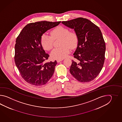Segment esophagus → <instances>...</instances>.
<instances>
[{
  "mask_svg": "<svg viewBox=\"0 0 122 122\" xmlns=\"http://www.w3.org/2000/svg\"><path fill=\"white\" fill-rule=\"evenodd\" d=\"M63 61V60H57V62H58V63H59V62L61 61Z\"/></svg>",
  "mask_w": 122,
  "mask_h": 122,
  "instance_id": "34e87169",
  "label": "esophagus"
}]
</instances>
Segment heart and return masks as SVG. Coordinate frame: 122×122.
<instances>
[{"label": "heart", "instance_id": "1", "mask_svg": "<svg viewBox=\"0 0 122 122\" xmlns=\"http://www.w3.org/2000/svg\"><path fill=\"white\" fill-rule=\"evenodd\" d=\"M62 38L61 46L55 48L50 54L51 57L55 60H62L67 57L70 53V49L74 48L77 45L78 39L77 35L74 32H70L68 29L63 26H58L51 32V36L44 33L41 37V44L43 48L50 51L53 47V39Z\"/></svg>", "mask_w": 122, "mask_h": 122}]
</instances>
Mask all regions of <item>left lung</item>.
Returning a JSON list of instances; mask_svg holds the SVG:
<instances>
[{"label":"left lung","instance_id":"left-lung-1","mask_svg":"<svg viewBox=\"0 0 122 122\" xmlns=\"http://www.w3.org/2000/svg\"><path fill=\"white\" fill-rule=\"evenodd\" d=\"M62 24L74 30L78 37L77 47L73 54L70 72L81 82L94 80L100 72L105 61L106 44L99 27L91 21L79 17Z\"/></svg>","mask_w":122,"mask_h":122}]
</instances>
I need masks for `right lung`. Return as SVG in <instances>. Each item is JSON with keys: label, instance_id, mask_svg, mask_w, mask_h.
<instances>
[{"label": "right lung", "instance_id": "1", "mask_svg": "<svg viewBox=\"0 0 122 122\" xmlns=\"http://www.w3.org/2000/svg\"><path fill=\"white\" fill-rule=\"evenodd\" d=\"M61 22L44 21L29 23L16 39L15 62L22 77L27 82L42 86L51 78L57 62L55 61L44 63L49 55L42 46L41 37Z\"/></svg>", "mask_w": 122, "mask_h": 122}]
</instances>
